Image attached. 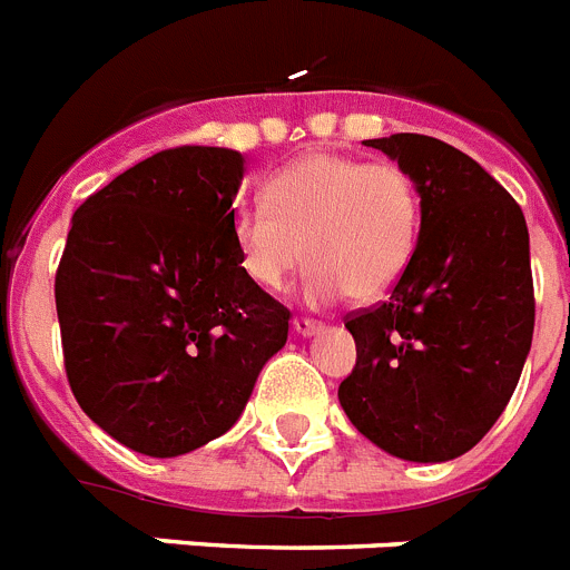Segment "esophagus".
I'll list each match as a JSON object with an SVG mask.
<instances>
[{"label": "esophagus", "instance_id": "obj_1", "mask_svg": "<svg viewBox=\"0 0 570 570\" xmlns=\"http://www.w3.org/2000/svg\"><path fill=\"white\" fill-rule=\"evenodd\" d=\"M294 331L299 336H316V334H322V331H325V325H322V322H314V320H305V316H296Z\"/></svg>", "mask_w": 570, "mask_h": 570}]
</instances>
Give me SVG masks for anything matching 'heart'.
Returning a JSON list of instances; mask_svg holds the SVG:
<instances>
[{
	"label": "heart",
	"instance_id": "heart-1",
	"mask_svg": "<svg viewBox=\"0 0 570 570\" xmlns=\"http://www.w3.org/2000/svg\"><path fill=\"white\" fill-rule=\"evenodd\" d=\"M420 236V188L396 163L308 154L276 170L265 199L234 214L245 274L265 291H285L311 259V305L342 296L376 299L405 274Z\"/></svg>",
	"mask_w": 570,
	"mask_h": 570
}]
</instances>
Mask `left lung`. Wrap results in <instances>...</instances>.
Segmentation results:
<instances>
[{"mask_svg":"<svg viewBox=\"0 0 570 570\" xmlns=\"http://www.w3.org/2000/svg\"><path fill=\"white\" fill-rule=\"evenodd\" d=\"M365 145L414 176L420 239L391 299L345 322L356 367L340 405L385 454L456 460L500 420L531 351L525 216L454 145L422 134Z\"/></svg>","mask_w":570,"mask_h":570,"instance_id":"8db88e82","label":"left lung"}]
</instances>
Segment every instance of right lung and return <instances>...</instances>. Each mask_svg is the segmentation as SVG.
Here are the masks:
<instances>
[{
    "label": "right lung",
    "mask_w": 570,
    "mask_h": 570,
    "mask_svg": "<svg viewBox=\"0 0 570 570\" xmlns=\"http://www.w3.org/2000/svg\"><path fill=\"white\" fill-rule=\"evenodd\" d=\"M242 176L239 150H163L70 219L57 271L70 391L136 454L183 456L230 431L288 340V308L236 250Z\"/></svg>",
    "instance_id": "add662e5"
}]
</instances>
